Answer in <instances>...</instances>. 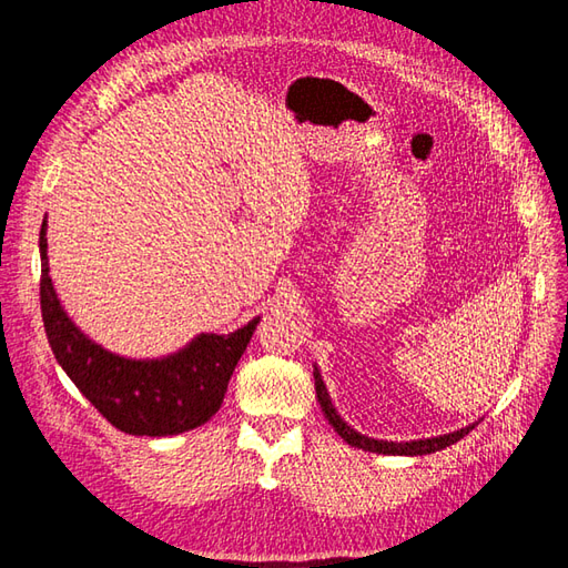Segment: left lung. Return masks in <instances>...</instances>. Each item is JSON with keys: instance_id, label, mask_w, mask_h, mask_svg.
<instances>
[{"instance_id": "left-lung-1", "label": "left lung", "mask_w": 568, "mask_h": 568, "mask_svg": "<svg viewBox=\"0 0 568 568\" xmlns=\"http://www.w3.org/2000/svg\"><path fill=\"white\" fill-rule=\"evenodd\" d=\"M315 390H317V400L322 405V413L324 417L329 419V425L334 427V432L339 434V437L356 446V449H364V452H373V454H388V456H425V454H434V452H442L446 446L456 444L458 439H464L466 434L474 429L478 422H470V425L462 427V429H454L449 434H439V437H427V439H409V442H388V439H373L366 437V434L356 432L352 425H346L342 419V415L336 413V407L332 403V397L327 393V385L322 381V373L315 366Z\"/></svg>"}]
</instances>
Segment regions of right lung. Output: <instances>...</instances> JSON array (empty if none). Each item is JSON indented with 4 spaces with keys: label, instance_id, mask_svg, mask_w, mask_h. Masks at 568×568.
Returning <instances> with one entry per match:
<instances>
[{
    "label": "right lung",
    "instance_id": "right-lung-1",
    "mask_svg": "<svg viewBox=\"0 0 568 568\" xmlns=\"http://www.w3.org/2000/svg\"><path fill=\"white\" fill-rule=\"evenodd\" d=\"M45 232L43 220L39 236L43 327L55 361L78 390L116 429L134 437H171L204 425L222 407L229 378L261 317L232 334L202 332L168 356H119L90 339L60 305L48 275Z\"/></svg>",
    "mask_w": 568,
    "mask_h": 568
}]
</instances>
